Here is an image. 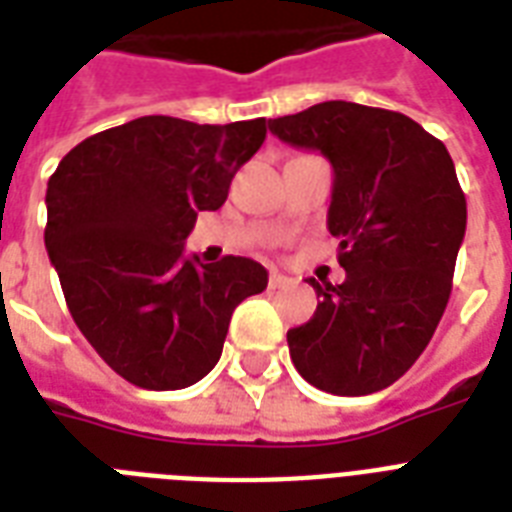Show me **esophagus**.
I'll use <instances>...</instances> for the list:
<instances>
[{
  "label": "esophagus",
  "instance_id": "obj_1",
  "mask_svg": "<svg viewBox=\"0 0 512 512\" xmlns=\"http://www.w3.org/2000/svg\"><path fill=\"white\" fill-rule=\"evenodd\" d=\"M292 284H295V279H289V276H284L279 271H271V276H268V287L271 289H287Z\"/></svg>",
  "mask_w": 512,
  "mask_h": 512
}]
</instances>
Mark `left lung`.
Wrapping results in <instances>:
<instances>
[{
  "label": "left lung",
  "mask_w": 512,
  "mask_h": 512,
  "mask_svg": "<svg viewBox=\"0 0 512 512\" xmlns=\"http://www.w3.org/2000/svg\"><path fill=\"white\" fill-rule=\"evenodd\" d=\"M268 130L327 156V228L342 284L308 279L321 303L287 332L292 364L335 396L388 388L420 358L452 295L468 204L446 146L398 111L327 100Z\"/></svg>",
  "instance_id": "left-lung-1"
}]
</instances>
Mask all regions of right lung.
Masks as SVG:
<instances>
[{
  "label": "right lung",
  "instance_id": "right-lung-1",
  "mask_svg": "<svg viewBox=\"0 0 512 512\" xmlns=\"http://www.w3.org/2000/svg\"><path fill=\"white\" fill-rule=\"evenodd\" d=\"M263 140L265 119L140 116L82 140L52 172L44 247L68 311L132 385L199 382L223 353L236 305L268 287L249 257H185L196 215L223 207Z\"/></svg>",
  "mask_w": 512,
  "mask_h": 512
}]
</instances>
